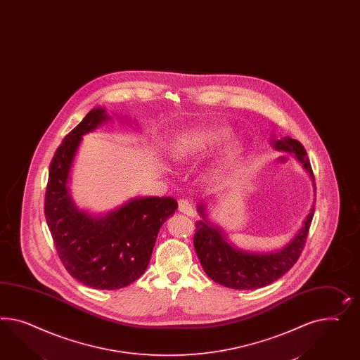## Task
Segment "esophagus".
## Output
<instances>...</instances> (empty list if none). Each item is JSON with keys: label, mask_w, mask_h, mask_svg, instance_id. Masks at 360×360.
Returning a JSON list of instances; mask_svg holds the SVG:
<instances>
[{"label": "esophagus", "mask_w": 360, "mask_h": 360, "mask_svg": "<svg viewBox=\"0 0 360 360\" xmlns=\"http://www.w3.org/2000/svg\"><path fill=\"white\" fill-rule=\"evenodd\" d=\"M178 211L187 214V216H194L195 214L194 207L187 199H181L178 202Z\"/></svg>", "instance_id": "34e87169"}]
</instances>
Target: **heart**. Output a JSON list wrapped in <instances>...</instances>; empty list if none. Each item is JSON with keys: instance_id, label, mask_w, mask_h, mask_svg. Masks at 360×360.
<instances>
[{"instance_id": "heart-1", "label": "heart", "mask_w": 360, "mask_h": 360, "mask_svg": "<svg viewBox=\"0 0 360 360\" xmlns=\"http://www.w3.org/2000/svg\"><path fill=\"white\" fill-rule=\"evenodd\" d=\"M232 135L231 128L226 126L199 127L186 131L181 136L176 137L173 146V155L179 162L195 161L205 155L211 153L217 146L224 144ZM240 143L231 141L224 149L221 158L217 161L212 172L220 173L232 162L234 157L240 152Z\"/></svg>"}]
</instances>
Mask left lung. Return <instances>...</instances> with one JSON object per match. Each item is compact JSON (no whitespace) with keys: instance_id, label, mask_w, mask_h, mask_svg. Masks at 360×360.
I'll list each match as a JSON object with an SVG mask.
<instances>
[{"instance_id":"obj_1","label":"left lung","mask_w":360,"mask_h":360,"mask_svg":"<svg viewBox=\"0 0 360 360\" xmlns=\"http://www.w3.org/2000/svg\"><path fill=\"white\" fill-rule=\"evenodd\" d=\"M270 141L275 150L292 153L302 164L311 176L316 193L311 162L302 143L290 136L281 139L272 136ZM205 207L207 205L205 202L198 205V212L202 219L195 223V252L198 254L205 274L214 282L234 290L262 288L278 281L285 272L290 271L302 254L314 214L313 205L309 214L304 219L300 229L282 249L259 253L246 252L234 246L226 238L223 229L210 221Z\"/></svg>"}]
</instances>
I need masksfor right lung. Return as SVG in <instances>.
Masks as SVG:
<instances>
[{
  "instance_id": "add662e5",
  "label": "right lung",
  "mask_w": 360,
  "mask_h": 360,
  "mask_svg": "<svg viewBox=\"0 0 360 360\" xmlns=\"http://www.w3.org/2000/svg\"><path fill=\"white\" fill-rule=\"evenodd\" d=\"M112 117L96 107L64 137L49 165L44 214L58 258L79 283L119 290L148 267L162 224L174 214L173 198L139 196L107 214L79 210L69 194V175L82 136Z\"/></svg>"
}]
</instances>
